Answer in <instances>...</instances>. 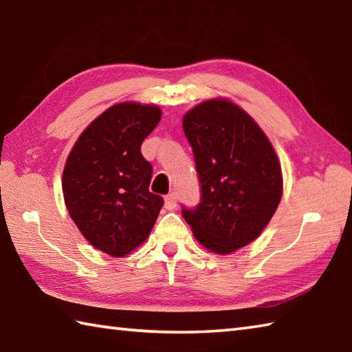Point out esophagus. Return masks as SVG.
I'll return each mask as SVG.
<instances>
[{
  "mask_svg": "<svg viewBox=\"0 0 352 352\" xmlns=\"http://www.w3.org/2000/svg\"><path fill=\"white\" fill-rule=\"evenodd\" d=\"M164 208L169 209V210L177 208V195L174 194V192L164 197Z\"/></svg>",
  "mask_w": 352,
  "mask_h": 352,
  "instance_id": "1",
  "label": "esophagus"
}]
</instances>
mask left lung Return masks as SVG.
<instances>
[{"mask_svg":"<svg viewBox=\"0 0 352 352\" xmlns=\"http://www.w3.org/2000/svg\"><path fill=\"white\" fill-rule=\"evenodd\" d=\"M201 186L183 217L206 249L229 254L256 239L282 197V170L264 131L236 103L210 99L183 117Z\"/></svg>","mask_w":352,"mask_h":352,"instance_id":"1","label":"left lung"}]
</instances>
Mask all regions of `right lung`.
Wrapping results in <instances>:
<instances>
[{
  "instance_id": "obj_1",
  "label": "right lung",
  "mask_w": 352,
  "mask_h": 352,
  "mask_svg": "<svg viewBox=\"0 0 352 352\" xmlns=\"http://www.w3.org/2000/svg\"><path fill=\"white\" fill-rule=\"evenodd\" d=\"M162 119L157 105L122 102L89 123L62 172L67 210L94 249L122 258L143 244L163 208L149 192L143 140Z\"/></svg>"
}]
</instances>
